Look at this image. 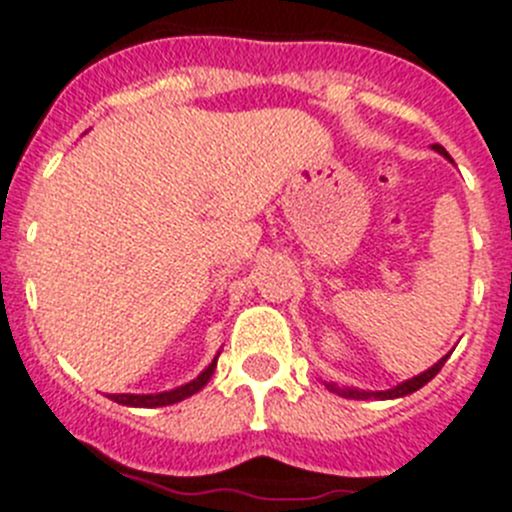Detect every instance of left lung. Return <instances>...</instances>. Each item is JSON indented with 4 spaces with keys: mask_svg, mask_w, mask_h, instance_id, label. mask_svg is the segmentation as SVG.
I'll list each match as a JSON object with an SVG mask.
<instances>
[{
    "mask_svg": "<svg viewBox=\"0 0 512 512\" xmlns=\"http://www.w3.org/2000/svg\"><path fill=\"white\" fill-rule=\"evenodd\" d=\"M434 150L439 155H444V158H449V153H446L444 147L441 145H434ZM449 359V354L446 357H441L439 362H436L434 367H428L426 372H421V375L411 377V380L400 382V385H395V388L390 390H357V388H339V385H334V382H326V388L331 390V393H339L342 398H354V400H367V398H380V400H393V398H403V395H411L416 393L418 388H423L428 380H434L436 375H439V370L444 367V362Z\"/></svg>",
    "mask_w": 512,
    "mask_h": 512,
    "instance_id": "8db88e82",
    "label": "left lung"
}]
</instances>
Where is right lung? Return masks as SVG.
Returning a JSON list of instances; mask_svg holds the SVG:
<instances>
[{"instance_id": "1", "label": "right lung", "mask_w": 512, "mask_h": 512, "mask_svg": "<svg viewBox=\"0 0 512 512\" xmlns=\"http://www.w3.org/2000/svg\"><path fill=\"white\" fill-rule=\"evenodd\" d=\"M216 359H219V354L211 359V365L206 367V370L201 372L196 380L186 382V385H181V388H176V390H165V393H150V395L114 393V395H109V398H112L114 403H119V405H130V408H160V405H173V403H178V400L191 398L193 393H199V390L204 388L206 382L211 380V375H214Z\"/></svg>"}]
</instances>
